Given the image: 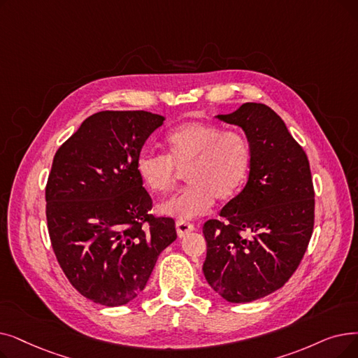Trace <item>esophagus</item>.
Listing matches in <instances>:
<instances>
[{
  "label": "esophagus",
  "instance_id": "obj_1",
  "mask_svg": "<svg viewBox=\"0 0 358 358\" xmlns=\"http://www.w3.org/2000/svg\"><path fill=\"white\" fill-rule=\"evenodd\" d=\"M176 228H177V234L178 237H185L189 234V232H192L194 229V225L187 222V221H177L176 222Z\"/></svg>",
  "mask_w": 358,
  "mask_h": 358
}]
</instances>
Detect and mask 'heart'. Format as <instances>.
Wrapping results in <instances>:
<instances>
[{
    "label": "heart",
    "mask_w": 358,
    "mask_h": 358,
    "mask_svg": "<svg viewBox=\"0 0 358 358\" xmlns=\"http://www.w3.org/2000/svg\"><path fill=\"white\" fill-rule=\"evenodd\" d=\"M168 155L142 152L136 169L143 184L153 193L174 189L180 171L185 169L190 182L159 206V212L193 220L206 213L215 201L236 196L247 180L252 150L247 138L237 131H225L215 124L192 121L166 134Z\"/></svg>",
    "instance_id": "heart-1"
}]
</instances>
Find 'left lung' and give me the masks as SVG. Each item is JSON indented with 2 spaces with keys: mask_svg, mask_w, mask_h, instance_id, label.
<instances>
[{
  "mask_svg": "<svg viewBox=\"0 0 358 358\" xmlns=\"http://www.w3.org/2000/svg\"><path fill=\"white\" fill-rule=\"evenodd\" d=\"M238 126L252 150L244 189L203 225L210 288L229 303H250L284 287L299 268L315 225L307 155L269 106L245 102L216 115Z\"/></svg>",
  "mask_w": 358,
  "mask_h": 358,
  "instance_id": "8db88e82",
  "label": "left lung"
}]
</instances>
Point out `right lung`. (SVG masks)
<instances>
[{
  "label": "right lung",
  "mask_w": 358,
  "mask_h": 358,
  "mask_svg": "<svg viewBox=\"0 0 358 358\" xmlns=\"http://www.w3.org/2000/svg\"><path fill=\"white\" fill-rule=\"evenodd\" d=\"M164 121L148 111H101L54 157L45 189L51 244L70 284L93 303L133 301L177 238L173 217L149 213L152 199L136 169Z\"/></svg>",
  "instance_id": "add662e5"
}]
</instances>
